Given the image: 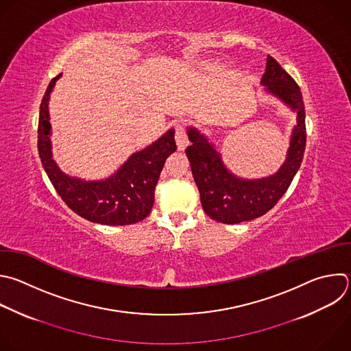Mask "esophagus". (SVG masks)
Returning a JSON list of instances; mask_svg holds the SVG:
<instances>
[{
  "label": "esophagus",
  "mask_w": 351,
  "mask_h": 351,
  "mask_svg": "<svg viewBox=\"0 0 351 351\" xmlns=\"http://www.w3.org/2000/svg\"><path fill=\"white\" fill-rule=\"evenodd\" d=\"M175 141H176V145H178V150H179V152H183V150L187 147V145H189L190 142H189V136H187V134H186L184 127H182V125H178V127H176V131H175Z\"/></svg>",
  "instance_id": "34e87169"
}]
</instances>
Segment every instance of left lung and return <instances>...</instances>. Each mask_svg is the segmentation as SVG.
Instances as JSON below:
<instances>
[{"mask_svg":"<svg viewBox=\"0 0 351 351\" xmlns=\"http://www.w3.org/2000/svg\"><path fill=\"white\" fill-rule=\"evenodd\" d=\"M261 84L296 112V125L292 130L285 162L274 175L262 179L232 175L223 164L215 145L209 143L198 130L187 128L191 145L186 149V156L199 190L202 208L210 219L220 223L248 221L269 212L288 190L303 160L306 112L299 85L271 56H267Z\"/></svg>","mask_w":351,"mask_h":351,"instance_id":"left-lung-1","label":"left lung"}]
</instances>
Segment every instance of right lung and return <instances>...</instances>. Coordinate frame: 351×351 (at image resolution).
<instances>
[{
    "label": "right lung",
    "instance_id": "1",
    "mask_svg": "<svg viewBox=\"0 0 351 351\" xmlns=\"http://www.w3.org/2000/svg\"><path fill=\"white\" fill-rule=\"evenodd\" d=\"M51 80L40 106L38 154L60 198L81 217L106 226H125L143 220L154 204V190L165 160L176 152L175 130L165 132L149 147L134 153L115 173L104 180H82L60 171L52 158L48 101Z\"/></svg>",
    "mask_w": 351,
    "mask_h": 351
}]
</instances>
